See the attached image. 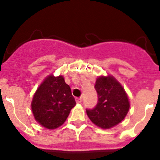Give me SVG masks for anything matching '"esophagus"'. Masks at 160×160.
Masks as SVG:
<instances>
[{
	"instance_id": "esophagus-1",
	"label": "esophagus",
	"mask_w": 160,
	"mask_h": 160,
	"mask_svg": "<svg viewBox=\"0 0 160 160\" xmlns=\"http://www.w3.org/2000/svg\"><path fill=\"white\" fill-rule=\"evenodd\" d=\"M76 101H77V103H80L82 102V98H77V99H76Z\"/></svg>"
}]
</instances>
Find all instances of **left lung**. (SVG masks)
<instances>
[{
	"mask_svg": "<svg viewBox=\"0 0 160 160\" xmlns=\"http://www.w3.org/2000/svg\"><path fill=\"white\" fill-rule=\"evenodd\" d=\"M95 89L98 96L95 108L86 109L93 123L101 128H111L124 119L129 110L128 97L120 83L110 77H100L96 80Z\"/></svg>",
	"mask_w": 160,
	"mask_h": 160,
	"instance_id": "8db88e82",
	"label": "left lung"
}]
</instances>
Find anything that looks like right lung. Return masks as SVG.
Segmentation results:
<instances>
[{"mask_svg": "<svg viewBox=\"0 0 160 160\" xmlns=\"http://www.w3.org/2000/svg\"><path fill=\"white\" fill-rule=\"evenodd\" d=\"M76 105L69 85L62 76H49L38 88L32 102L36 120L48 129L57 128Z\"/></svg>", "mask_w": 160, "mask_h": 160, "instance_id": "right-lung-1", "label": "right lung"}]
</instances>
